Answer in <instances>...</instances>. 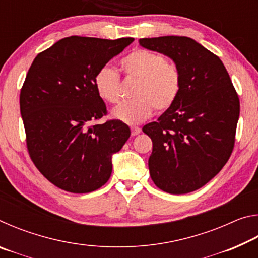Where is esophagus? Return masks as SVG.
Listing matches in <instances>:
<instances>
[{
  "mask_svg": "<svg viewBox=\"0 0 258 258\" xmlns=\"http://www.w3.org/2000/svg\"><path fill=\"white\" fill-rule=\"evenodd\" d=\"M141 133V128L137 127V126H133V127H131V134H132V137H135V135H138Z\"/></svg>",
  "mask_w": 258,
  "mask_h": 258,
  "instance_id": "obj_1",
  "label": "esophagus"
}]
</instances>
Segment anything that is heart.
Segmentation results:
<instances>
[{"instance_id":"obj_1","label":"heart","mask_w":258,"mask_h":258,"mask_svg":"<svg viewBox=\"0 0 258 258\" xmlns=\"http://www.w3.org/2000/svg\"><path fill=\"white\" fill-rule=\"evenodd\" d=\"M120 67L126 77L137 81L131 92L134 99L113 109L112 117L126 124H139L150 117L154 109L165 111L176 101L181 90L180 69L163 54L134 50L121 59ZM94 86L104 101L119 102L120 80L112 67L102 66L95 73Z\"/></svg>"}]
</instances>
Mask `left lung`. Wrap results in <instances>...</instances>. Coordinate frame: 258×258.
Here are the masks:
<instances>
[{
    "mask_svg": "<svg viewBox=\"0 0 258 258\" xmlns=\"http://www.w3.org/2000/svg\"><path fill=\"white\" fill-rule=\"evenodd\" d=\"M139 43L167 55L181 73L176 101L142 128L152 141L150 176L165 192L189 194L211 181L232 154L238 94L221 59L192 38L161 36Z\"/></svg>",
    "mask_w": 258,
    "mask_h": 258,
    "instance_id": "8db88e82",
    "label": "left lung"
}]
</instances>
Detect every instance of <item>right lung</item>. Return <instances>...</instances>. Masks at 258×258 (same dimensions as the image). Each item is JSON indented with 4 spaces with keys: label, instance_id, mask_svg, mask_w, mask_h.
Wrapping results in <instances>:
<instances>
[{
    "label": "right lung",
    "instance_id": "add662e5",
    "mask_svg": "<svg viewBox=\"0 0 258 258\" xmlns=\"http://www.w3.org/2000/svg\"><path fill=\"white\" fill-rule=\"evenodd\" d=\"M134 40L71 36L38 53L20 92L30 158L52 184L73 194L101 187L111 175L112 155L131 131L118 119L90 126L107 115L94 75Z\"/></svg>",
    "mask_w": 258,
    "mask_h": 258
}]
</instances>
